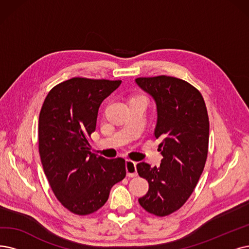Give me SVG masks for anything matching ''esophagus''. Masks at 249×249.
<instances>
[{
    "instance_id": "obj_1",
    "label": "esophagus",
    "mask_w": 249,
    "mask_h": 249,
    "mask_svg": "<svg viewBox=\"0 0 249 249\" xmlns=\"http://www.w3.org/2000/svg\"><path fill=\"white\" fill-rule=\"evenodd\" d=\"M125 171H126V176L128 178H135L137 177V167H136V162L132 160H125Z\"/></svg>"
}]
</instances>
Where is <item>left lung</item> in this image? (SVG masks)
<instances>
[{
	"label": "left lung",
	"mask_w": 249,
	"mask_h": 249,
	"mask_svg": "<svg viewBox=\"0 0 249 249\" xmlns=\"http://www.w3.org/2000/svg\"><path fill=\"white\" fill-rule=\"evenodd\" d=\"M137 85L155 101L157 123L154 130L161 143L160 166L137 164L149 190L139 203L157 216L171 214L191 196L203 172L208 151L210 122L200 92L183 79L159 75L138 77Z\"/></svg>",
	"instance_id": "8db88e82"
}]
</instances>
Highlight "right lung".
<instances>
[{"label": "right lung", "mask_w": 249, "mask_h": 249, "mask_svg": "<svg viewBox=\"0 0 249 249\" xmlns=\"http://www.w3.org/2000/svg\"><path fill=\"white\" fill-rule=\"evenodd\" d=\"M122 81L72 77L47 95L38 118V152L57 199L78 215L101 208L125 177V161L92 153L98 110Z\"/></svg>", "instance_id": "right-lung-1"}]
</instances>
